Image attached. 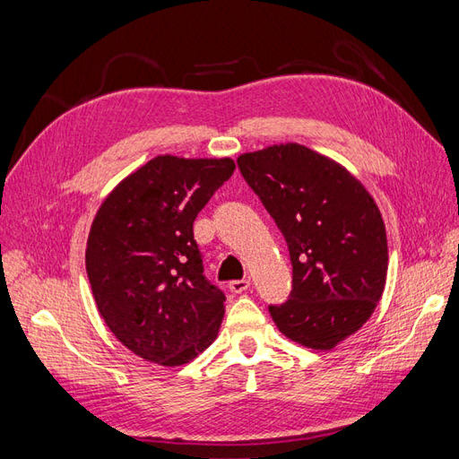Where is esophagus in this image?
I'll use <instances>...</instances> for the list:
<instances>
[{
	"label": "esophagus",
	"mask_w": 459,
	"mask_h": 459,
	"mask_svg": "<svg viewBox=\"0 0 459 459\" xmlns=\"http://www.w3.org/2000/svg\"><path fill=\"white\" fill-rule=\"evenodd\" d=\"M248 287H251V281H248V280H233V281H230V290H231V293H235V295L245 293Z\"/></svg>",
	"instance_id": "esophagus-1"
}]
</instances>
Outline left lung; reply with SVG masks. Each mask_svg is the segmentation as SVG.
Returning <instances> with one entry per match:
<instances>
[{
	"instance_id": "1",
	"label": "left lung",
	"mask_w": 459,
	"mask_h": 459,
	"mask_svg": "<svg viewBox=\"0 0 459 459\" xmlns=\"http://www.w3.org/2000/svg\"><path fill=\"white\" fill-rule=\"evenodd\" d=\"M238 166L293 264L289 300L268 307L277 329L331 351L368 322L383 295L388 248L377 204L341 164L299 143L245 152Z\"/></svg>"
}]
</instances>
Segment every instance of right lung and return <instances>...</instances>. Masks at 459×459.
<instances>
[{
	"label": "right lung",
	"instance_id": "1",
	"mask_svg": "<svg viewBox=\"0 0 459 459\" xmlns=\"http://www.w3.org/2000/svg\"><path fill=\"white\" fill-rule=\"evenodd\" d=\"M235 170L231 159L160 155L108 193L90 230L86 272L113 335L160 366L216 339L226 295L204 277L193 221Z\"/></svg>",
	"mask_w": 459,
	"mask_h": 459
}]
</instances>
